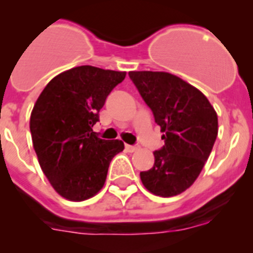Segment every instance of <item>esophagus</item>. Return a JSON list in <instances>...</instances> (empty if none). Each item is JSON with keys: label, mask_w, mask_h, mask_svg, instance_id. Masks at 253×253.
I'll return each instance as SVG.
<instances>
[{"label": "esophagus", "mask_w": 253, "mask_h": 253, "mask_svg": "<svg viewBox=\"0 0 253 253\" xmlns=\"http://www.w3.org/2000/svg\"><path fill=\"white\" fill-rule=\"evenodd\" d=\"M138 148H139L138 145H129V144L125 145V149H126L128 153L136 152V150H138Z\"/></svg>", "instance_id": "obj_1"}]
</instances>
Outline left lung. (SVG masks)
Wrapping results in <instances>:
<instances>
[{
	"label": "left lung",
	"mask_w": 253,
	"mask_h": 253,
	"mask_svg": "<svg viewBox=\"0 0 253 253\" xmlns=\"http://www.w3.org/2000/svg\"><path fill=\"white\" fill-rule=\"evenodd\" d=\"M160 126L165 144L141 180L160 197L182 193L202 171L218 136V116L202 91L171 73H128Z\"/></svg>",
	"instance_id": "1"
}]
</instances>
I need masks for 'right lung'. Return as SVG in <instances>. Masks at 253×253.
Masks as SVG:
<instances>
[{
  "mask_svg": "<svg viewBox=\"0 0 253 253\" xmlns=\"http://www.w3.org/2000/svg\"><path fill=\"white\" fill-rule=\"evenodd\" d=\"M126 72L93 66L71 68L51 79L30 115L33 147L56 192L75 202L103 188L112 158L125 148L105 141L91 127L112 89Z\"/></svg>",
  "mask_w": 253,
  "mask_h": 253,
  "instance_id": "obj_1",
  "label": "right lung"
}]
</instances>
